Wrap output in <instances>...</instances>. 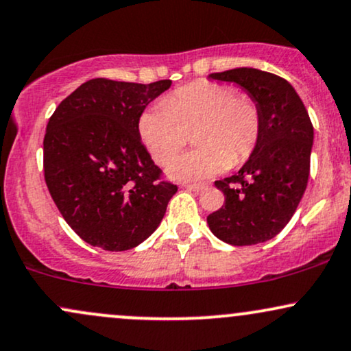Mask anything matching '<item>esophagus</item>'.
I'll return each mask as SVG.
<instances>
[{"label":"esophagus","mask_w":351,"mask_h":351,"mask_svg":"<svg viewBox=\"0 0 351 351\" xmlns=\"http://www.w3.org/2000/svg\"><path fill=\"white\" fill-rule=\"evenodd\" d=\"M183 186L189 189V191H195V193H199V191H203V189H206V184H203V183H184Z\"/></svg>","instance_id":"1"}]
</instances>
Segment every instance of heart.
<instances>
[{"label": "heart", "mask_w": 351, "mask_h": 351, "mask_svg": "<svg viewBox=\"0 0 351 351\" xmlns=\"http://www.w3.org/2000/svg\"><path fill=\"white\" fill-rule=\"evenodd\" d=\"M263 110L249 95L228 84L199 82L176 88L143 112L140 138L156 163H168L195 130L196 148L168 167L175 180H203L239 167L257 150L263 136Z\"/></svg>", "instance_id": "obj_1"}]
</instances>
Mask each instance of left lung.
Instances as JSON below:
<instances>
[{
	"mask_svg": "<svg viewBox=\"0 0 351 351\" xmlns=\"http://www.w3.org/2000/svg\"><path fill=\"white\" fill-rule=\"evenodd\" d=\"M209 79L243 87L259 104L264 120L254 155L236 175L215 183L224 204L208 216L209 229L232 245L265 243L291 221L307 188L312 122L297 92L279 75L237 67Z\"/></svg>",
	"mask_w": 351,
	"mask_h": 351,
	"instance_id": "obj_1",
	"label": "left lung"
}]
</instances>
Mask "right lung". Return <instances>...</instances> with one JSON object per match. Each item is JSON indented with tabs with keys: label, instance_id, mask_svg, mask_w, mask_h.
I'll return each instance as SVG.
<instances>
[{
	"label": "right lung",
	"instance_id": "1",
	"mask_svg": "<svg viewBox=\"0 0 351 351\" xmlns=\"http://www.w3.org/2000/svg\"><path fill=\"white\" fill-rule=\"evenodd\" d=\"M92 79L59 104L44 135V180L80 239L104 251H128L162 223L178 191L143 147L138 120L170 88Z\"/></svg>",
	"mask_w": 351,
	"mask_h": 351
}]
</instances>
